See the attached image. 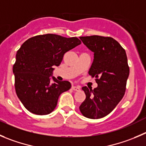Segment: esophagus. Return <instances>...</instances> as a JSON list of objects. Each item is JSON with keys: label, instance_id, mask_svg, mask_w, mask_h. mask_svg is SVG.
I'll use <instances>...</instances> for the list:
<instances>
[{"label": "esophagus", "instance_id": "obj_1", "mask_svg": "<svg viewBox=\"0 0 146 146\" xmlns=\"http://www.w3.org/2000/svg\"><path fill=\"white\" fill-rule=\"evenodd\" d=\"M72 89L74 91H78V90H80V87L79 86H72Z\"/></svg>", "mask_w": 146, "mask_h": 146}]
</instances>
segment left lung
Here are the masks:
<instances>
[{
	"label": "left lung",
	"instance_id": "1",
	"mask_svg": "<svg viewBox=\"0 0 146 146\" xmlns=\"http://www.w3.org/2000/svg\"><path fill=\"white\" fill-rule=\"evenodd\" d=\"M94 53L89 74L96 78L98 87H83L86 99L80 106L83 115L99 119L108 115L123 99L128 78L127 59L124 48L111 37L90 36L80 37Z\"/></svg>",
	"mask_w": 146,
	"mask_h": 146
}]
</instances>
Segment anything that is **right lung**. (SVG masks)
<instances>
[{"mask_svg": "<svg viewBox=\"0 0 146 146\" xmlns=\"http://www.w3.org/2000/svg\"><path fill=\"white\" fill-rule=\"evenodd\" d=\"M80 44L77 37L48 34L29 38L18 50L13 66L15 89L29 112L39 115L51 113L59 95L71 88L69 82L51 77L53 66H59L64 54Z\"/></svg>", "mask_w": 146, "mask_h": 146, "instance_id": "right-lung-1", "label": "right lung"}]
</instances>
